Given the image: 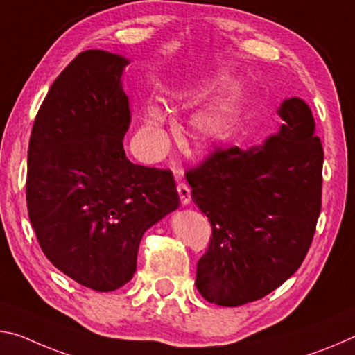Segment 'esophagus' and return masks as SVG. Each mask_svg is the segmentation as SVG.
<instances>
[{"mask_svg":"<svg viewBox=\"0 0 355 355\" xmlns=\"http://www.w3.org/2000/svg\"><path fill=\"white\" fill-rule=\"evenodd\" d=\"M178 193H179V198H181V205H182V206H187V205H190V201H191V193H190L189 185H185V184H179V185H178Z\"/></svg>","mask_w":355,"mask_h":355,"instance_id":"obj_1","label":"esophagus"}]
</instances>
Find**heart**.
I'll list each match as a JSON object with an SVG mask.
<instances>
[{"mask_svg":"<svg viewBox=\"0 0 355 355\" xmlns=\"http://www.w3.org/2000/svg\"><path fill=\"white\" fill-rule=\"evenodd\" d=\"M143 123L146 129L159 135L165 123V116L159 105H148L144 110ZM232 123H234V112L228 102H217L206 108L200 110L190 123V137L198 148H207L218 143L228 135Z\"/></svg>","mask_w":355,"mask_h":355,"instance_id":"b5f03b06","label":"heart"}]
</instances>
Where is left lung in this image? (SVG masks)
I'll return each instance as SVG.
<instances>
[{
	"instance_id": "8db88e82",
	"label": "left lung",
	"mask_w": 355,
	"mask_h": 355,
	"mask_svg": "<svg viewBox=\"0 0 355 355\" xmlns=\"http://www.w3.org/2000/svg\"><path fill=\"white\" fill-rule=\"evenodd\" d=\"M283 124L261 146L218 150L185 178L212 237L196 264L207 302L263 299L299 269L321 212L324 150L311 110L299 97L278 108Z\"/></svg>"
}]
</instances>
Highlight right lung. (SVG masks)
<instances>
[{
	"mask_svg": "<svg viewBox=\"0 0 355 355\" xmlns=\"http://www.w3.org/2000/svg\"><path fill=\"white\" fill-rule=\"evenodd\" d=\"M129 62L81 51L51 85L28 148V216L40 248L62 274L101 293L130 280L143 234L179 207L171 171L125 157Z\"/></svg>",
	"mask_w": 355,
	"mask_h": 355,
	"instance_id": "right-lung-1",
	"label": "right lung"
}]
</instances>
